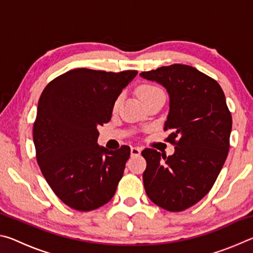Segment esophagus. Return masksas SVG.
Segmentation results:
<instances>
[{"mask_svg": "<svg viewBox=\"0 0 253 253\" xmlns=\"http://www.w3.org/2000/svg\"><path fill=\"white\" fill-rule=\"evenodd\" d=\"M140 152H142V148H140V147L132 146V147L130 148V154H131V156H138L139 154H140Z\"/></svg>", "mask_w": 253, "mask_h": 253, "instance_id": "34e87169", "label": "esophagus"}]
</instances>
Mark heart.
I'll list each match as a JSON object with an SVG mask.
<instances>
[{
	"instance_id": "obj_1",
	"label": "heart",
	"mask_w": 253,
	"mask_h": 253,
	"mask_svg": "<svg viewBox=\"0 0 253 253\" xmlns=\"http://www.w3.org/2000/svg\"><path fill=\"white\" fill-rule=\"evenodd\" d=\"M137 93L140 99L143 100L144 104L147 102L158 99V98H164V92L162 91L161 88H158L157 85L154 84H143L137 89ZM122 101V96H118L117 99L114 102V109H117Z\"/></svg>"
}]
</instances>
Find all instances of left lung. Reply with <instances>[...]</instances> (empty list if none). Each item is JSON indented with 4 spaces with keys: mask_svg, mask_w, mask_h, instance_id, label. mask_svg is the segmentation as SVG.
Wrapping results in <instances>:
<instances>
[{
    "mask_svg": "<svg viewBox=\"0 0 253 253\" xmlns=\"http://www.w3.org/2000/svg\"><path fill=\"white\" fill-rule=\"evenodd\" d=\"M139 76L168 91L164 129L172 130L166 139L176 145L169 157L156 149L142 152L147 162L145 191L158 207L184 211L209 193L228 156L232 117L224 92L215 80L186 65L161 67Z\"/></svg>",
    "mask_w": 253,
    "mask_h": 253,
    "instance_id": "obj_1",
    "label": "left lung"
}]
</instances>
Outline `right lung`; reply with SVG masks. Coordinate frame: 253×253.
<instances>
[{"label": "right lung", "instance_id": "obj_1", "mask_svg": "<svg viewBox=\"0 0 253 253\" xmlns=\"http://www.w3.org/2000/svg\"><path fill=\"white\" fill-rule=\"evenodd\" d=\"M138 72L78 68L51 81L33 125L37 161L55 195L78 211L108 203L123 177L130 148L108 151L97 143L114 102Z\"/></svg>", "mask_w": 253, "mask_h": 253}]
</instances>
